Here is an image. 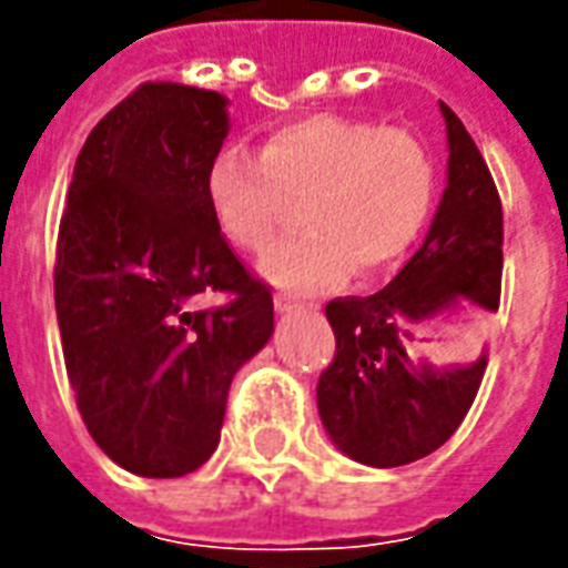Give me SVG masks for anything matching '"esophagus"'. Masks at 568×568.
<instances>
[{
  "mask_svg": "<svg viewBox=\"0 0 568 568\" xmlns=\"http://www.w3.org/2000/svg\"><path fill=\"white\" fill-rule=\"evenodd\" d=\"M273 304H276L280 313H292V310L301 307V301H297L295 295H288V292H276V295H273Z\"/></svg>",
  "mask_w": 568,
  "mask_h": 568,
  "instance_id": "esophagus-1",
  "label": "esophagus"
}]
</instances>
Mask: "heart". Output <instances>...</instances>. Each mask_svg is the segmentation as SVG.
<instances>
[{
	"mask_svg": "<svg viewBox=\"0 0 568 568\" xmlns=\"http://www.w3.org/2000/svg\"><path fill=\"white\" fill-rule=\"evenodd\" d=\"M301 200L304 231L261 258L264 280L320 292L374 276L417 243L435 203V158L402 128L307 115L273 128L258 154L224 145L206 166V203L224 240L258 252Z\"/></svg>",
	"mask_w": 568,
	"mask_h": 568,
	"instance_id": "obj_1",
	"label": "heart"
}]
</instances>
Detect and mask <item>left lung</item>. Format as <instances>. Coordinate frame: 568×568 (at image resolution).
<instances>
[{
	"instance_id": "8db88e82",
	"label": "left lung",
	"mask_w": 568,
	"mask_h": 568,
	"mask_svg": "<svg viewBox=\"0 0 568 568\" xmlns=\"http://www.w3.org/2000/svg\"><path fill=\"white\" fill-rule=\"evenodd\" d=\"M447 187L417 255L368 297H334V362L322 371L316 405L325 432L362 465L395 468L435 453L475 402L487 353L471 365L432 368L410 353L414 328L463 301L499 310L501 203L475 140L450 105Z\"/></svg>"
}]
</instances>
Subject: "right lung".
Masks as SVG:
<instances>
[{
	"mask_svg": "<svg viewBox=\"0 0 568 568\" xmlns=\"http://www.w3.org/2000/svg\"><path fill=\"white\" fill-rule=\"evenodd\" d=\"M227 100L145 81L91 130L54 264L63 358L100 450L140 477H182L219 447L234 374L273 334L271 288L206 203ZM224 291V308L193 297Z\"/></svg>",
	"mask_w": 568,
	"mask_h": 568,
	"instance_id": "add662e5",
	"label": "right lung"
}]
</instances>
